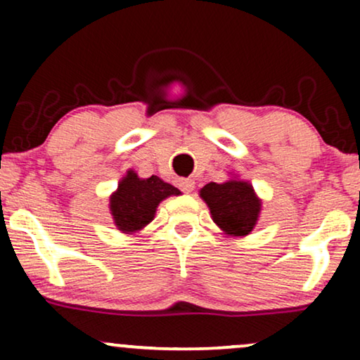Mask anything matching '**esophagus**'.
<instances>
[{"label": "esophagus", "instance_id": "obj_1", "mask_svg": "<svg viewBox=\"0 0 360 360\" xmlns=\"http://www.w3.org/2000/svg\"><path fill=\"white\" fill-rule=\"evenodd\" d=\"M179 186H180V190L184 191V193H190V191L195 188V181L191 179H180Z\"/></svg>", "mask_w": 360, "mask_h": 360}]
</instances>
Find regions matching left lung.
Returning <instances> with one entry per match:
<instances>
[{"label":"left lung","mask_w":360,"mask_h":360,"mask_svg":"<svg viewBox=\"0 0 360 360\" xmlns=\"http://www.w3.org/2000/svg\"><path fill=\"white\" fill-rule=\"evenodd\" d=\"M200 196L208 205L211 218L224 234L243 238L257 224L262 201L249 181L238 179L224 184L211 181L200 190Z\"/></svg>","instance_id":"1"}]
</instances>
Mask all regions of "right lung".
<instances>
[{"label": "right lung", "mask_w": 360, "mask_h": 360, "mask_svg": "<svg viewBox=\"0 0 360 360\" xmlns=\"http://www.w3.org/2000/svg\"><path fill=\"white\" fill-rule=\"evenodd\" d=\"M172 195H180V191L157 175L139 179L134 170H127L117 190L110 196V211L116 228L124 234L146 228L154 219L160 201Z\"/></svg>", "instance_id": "right-lung-1"}]
</instances>
